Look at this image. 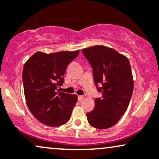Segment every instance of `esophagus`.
Masks as SVG:
<instances>
[{"label": "esophagus", "instance_id": "1", "mask_svg": "<svg viewBox=\"0 0 159 159\" xmlns=\"http://www.w3.org/2000/svg\"><path fill=\"white\" fill-rule=\"evenodd\" d=\"M84 99V96L79 95V96H78V101H80V102L83 101Z\"/></svg>", "mask_w": 159, "mask_h": 159}]
</instances>
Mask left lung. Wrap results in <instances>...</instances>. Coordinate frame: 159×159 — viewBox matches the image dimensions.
Here are the masks:
<instances>
[{
  "label": "left lung",
  "mask_w": 159,
  "mask_h": 159,
  "mask_svg": "<svg viewBox=\"0 0 159 159\" xmlns=\"http://www.w3.org/2000/svg\"><path fill=\"white\" fill-rule=\"evenodd\" d=\"M82 53L93 69L94 81L101 92L94 100V108L86 114L92 127L107 129L114 125L127 110L134 89V78L129 60L111 48L95 45Z\"/></svg>",
  "instance_id": "obj_1"
}]
</instances>
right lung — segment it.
<instances>
[{
	"label": "right lung",
	"mask_w": 159,
	"mask_h": 159,
	"mask_svg": "<svg viewBox=\"0 0 159 159\" xmlns=\"http://www.w3.org/2000/svg\"><path fill=\"white\" fill-rule=\"evenodd\" d=\"M78 53L79 50L51 53L38 51L24 64L26 103L31 114L44 125L58 127L69 121L78 96L56 89L64 83L66 69Z\"/></svg>",
	"instance_id": "right-lung-1"
}]
</instances>
